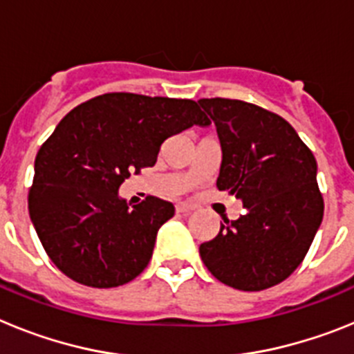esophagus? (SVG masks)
<instances>
[{
  "mask_svg": "<svg viewBox=\"0 0 354 354\" xmlns=\"http://www.w3.org/2000/svg\"><path fill=\"white\" fill-rule=\"evenodd\" d=\"M175 211L177 212H183V214H186V212H192L195 211V207L189 204H186V202H179V204L175 205Z\"/></svg>",
  "mask_w": 354,
  "mask_h": 354,
  "instance_id": "34e87169",
  "label": "esophagus"
}]
</instances>
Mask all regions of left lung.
Listing matches in <instances>:
<instances>
[{"label":"left lung","mask_w":354,"mask_h":354,"mask_svg":"<svg viewBox=\"0 0 354 354\" xmlns=\"http://www.w3.org/2000/svg\"><path fill=\"white\" fill-rule=\"evenodd\" d=\"M198 104L220 138L216 186L243 200L246 209L200 245V257L234 289L277 286L301 264L323 221L314 154L289 122L268 109L221 97Z\"/></svg>","instance_id":"1"}]
</instances>
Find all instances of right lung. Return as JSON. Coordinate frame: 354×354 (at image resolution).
I'll return each instance as SVG.
<instances>
[{"instance_id":"1","label":"right lung","mask_w":354,"mask_h":354,"mask_svg":"<svg viewBox=\"0 0 354 354\" xmlns=\"http://www.w3.org/2000/svg\"><path fill=\"white\" fill-rule=\"evenodd\" d=\"M209 124L189 99L124 92L93 97L65 115L40 147L28 195L31 223L56 268L97 289L138 277L175 207L158 196L131 207L118 189L154 165L165 140Z\"/></svg>"}]
</instances>
